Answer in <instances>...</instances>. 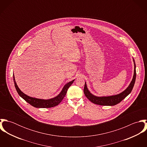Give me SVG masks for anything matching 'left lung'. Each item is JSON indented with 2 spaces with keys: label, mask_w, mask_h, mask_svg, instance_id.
<instances>
[{
  "label": "left lung",
  "mask_w": 147,
  "mask_h": 147,
  "mask_svg": "<svg viewBox=\"0 0 147 147\" xmlns=\"http://www.w3.org/2000/svg\"><path fill=\"white\" fill-rule=\"evenodd\" d=\"M134 63V73L132 80L128 86L126 88V89L122 92V93L110 96H103V97H97L93 94H92L89 90H88L86 83H85L84 85V93L85 96L86 98L90 101L93 104L97 105H102V106H114L119 104L121 102L124 98L131 92L133 87L134 86L135 80H136V65L135 63V61L133 59Z\"/></svg>",
  "instance_id": "left-lung-1"
}]
</instances>
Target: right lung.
I'll return each mask as SVG.
<instances>
[{
	"label": "right lung",
	"mask_w": 147,
	"mask_h": 147,
	"mask_svg": "<svg viewBox=\"0 0 147 147\" xmlns=\"http://www.w3.org/2000/svg\"><path fill=\"white\" fill-rule=\"evenodd\" d=\"M13 78L15 86L19 96L25 101H26L28 103H29L30 105L37 108H49V107H53L55 106H57L62 101V100L64 98V96L67 93L68 89L75 81V80H73L72 81L65 84L64 86L61 93L57 96L48 100H43V99H39V98L31 97L24 94L22 92H21V90L19 89V88L18 87V85L16 84L14 75L13 76Z\"/></svg>",
	"instance_id": "right-lung-1"
}]
</instances>
